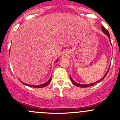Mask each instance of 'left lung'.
I'll return each instance as SVG.
<instances>
[{
  "instance_id": "left-lung-1",
  "label": "left lung",
  "mask_w": 120,
  "mask_h": 120,
  "mask_svg": "<svg viewBox=\"0 0 120 120\" xmlns=\"http://www.w3.org/2000/svg\"><path fill=\"white\" fill-rule=\"evenodd\" d=\"M102 30L103 32L106 35H107V36H108V37H109V40H110V43H111L110 37V34H109V33L108 32V30L106 29L104 27H103L102 25ZM111 44H112V43H111ZM109 69H108V71H107L106 73V74H105V75L104 76H103V77L101 79H100V80H98V81H97L96 82H94V83H90V84H79V83L75 82L74 81V80H73L72 79V78H71V76H70V79H71V80L72 83L73 84H74V85L76 86L79 87H88L92 86L94 85V84H97V83H98L101 82L102 80H103V79H104V78L106 77V75H107V74H108V71H109Z\"/></svg>"
}]
</instances>
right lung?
I'll return each instance as SVG.
<instances>
[{"label":"right lung","mask_w":120,"mask_h":120,"mask_svg":"<svg viewBox=\"0 0 120 120\" xmlns=\"http://www.w3.org/2000/svg\"><path fill=\"white\" fill-rule=\"evenodd\" d=\"M58 61V60H56V62ZM51 80H52V76L50 77V78L49 79V80H48V82H46V83H43V84H40V85H31V84H26V83H25L23 82H22V81H21V82L22 83V84H25V85L26 86H29V87H34V88H41V87H46V86L48 85L50 83V82H51Z\"/></svg>","instance_id":"1"}]
</instances>
